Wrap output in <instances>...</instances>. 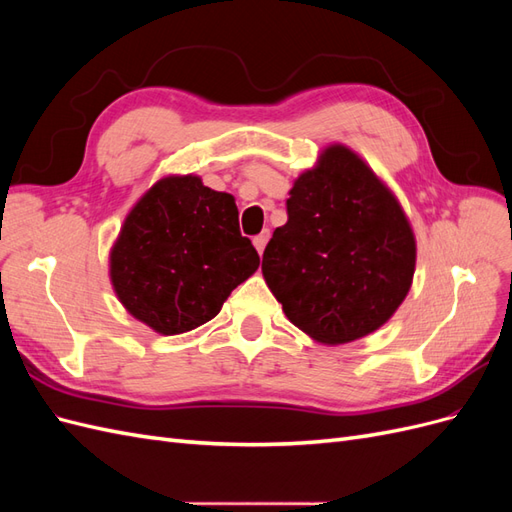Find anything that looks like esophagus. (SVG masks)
Masks as SVG:
<instances>
[{"instance_id":"esophagus-1","label":"esophagus","mask_w":512,"mask_h":512,"mask_svg":"<svg viewBox=\"0 0 512 512\" xmlns=\"http://www.w3.org/2000/svg\"><path fill=\"white\" fill-rule=\"evenodd\" d=\"M267 241H269V230H265V232H260V235H256L254 237V247L258 250V254H262L265 252V247H267Z\"/></svg>"}]
</instances>
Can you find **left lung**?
<instances>
[{
    "mask_svg": "<svg viewBox=\"0 0 512 512\" xmlns=\"http://www.w3.org/2000/svg\"><path fill=\"white\" fill-rule=\"evenodd\" d=\"M286 211L262 275L288 320L331 346L380 329L406 299L416 262L393 192L354 151L331 145L294 181Z\"/></svg>",
    "mask_w": 512,
    "mask_h": 512,
    "instance_id": "left-lung-1",
    "label": "left lung"
}]
</instances>
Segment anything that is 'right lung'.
<instances>
[{"label": "right lung", "mask_w": 512, "mask_h": 512, "mask_svg": "<svg viewBox=\"0 0 512 512\" xmlns=\"http://www.w3.org/2000/svg\"><path fill=\"white\" fill-rule=\"evenodd\" d=\"M258 265L239 230L235 198L194 175L164 177L123 222L111 250V282L136 320L179 335L218 316Z\"/></svg>", "instance_id": "obj_1"}]
</instances>
